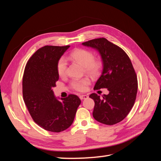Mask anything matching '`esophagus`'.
<instances>
[{"label": "esophagus", "instance_id": "obj_1", "mask_svg": "<svg viewBox=\"0 0 161 161\" xmlns=\"http://www.w3.org/2000/svg\"><path fill=\"white\" fill-rule=\"evenodd\" d=\"M80 99L81 100H83V99H88L89 98V96L86 95H80Z\"/></svg>", "mask_w": 161, "mask_h": 161}]
</instances>
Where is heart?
I'll use <instances>...</instances> for the list:
<instances>
[{"instance_id":"1","label":"heart","mask_w":161,"mask_h":161,"mask_svg":"<svg viewBox=\"0 0 161 161\" xmlns=\"http://www.w3.org/2000/svg\"><path fill=\"white\" fill-rule=\"evenodd\" d=\"M72 59L79 62L85 67V70L91 76H96L99 72L101 68V62L95 60L94 54L91 52L85 49H75L70 54ZM67 69V62L64 57L60 58L58 61L56 69L58 75L64 76L66 75ZM90 84L89 79H75L71 82L73 89L78 91H85Z\"/></svg>"}]
</instances>
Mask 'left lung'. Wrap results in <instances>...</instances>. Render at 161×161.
I'll use <instances>...</instances> for the list:
<instances>
[{
    "label": "left lung",
    "instance_id": "obj_1",
    "mask_svg": "<svg viewBox=\"0 0 161 161\" xmlns=\"http://www.w3.org/2000/svg\"><path fill=\"white\" fill-rule=\"evenodd\" d=\"M99 52L103 70L94 89H108V95L100 97L92 93L95 101L92 116L99 122L114 125L122 121L134 106L138 91V80L128 56L119 46L105 38H98L82 43Z\"/></svg>",
    "mask_w": 161,
    "mask_h": 161
}]
</instances>
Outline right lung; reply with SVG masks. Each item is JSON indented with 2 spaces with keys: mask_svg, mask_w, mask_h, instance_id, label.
<instances>
[{
  "mask_svg": "<svg viewBox=\"0 0 161 161\" xmlns=\"http://www.w3.org/2000/svg\"><path fill=\"white\" fill-rule=\"evenodd\" d=\"M70 46H46L28 60L23 77V97L33 121L46 130L60 132L74 121L81 101L75 95L66 98L55 97L53 87L59 79L58 60Z\"/></svg>",
  "mask_w": 161,
  "mask_h": 161,
  "instance_id": "obj_1",
  "label": "right lung"
}]
</instances>
